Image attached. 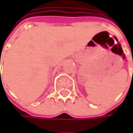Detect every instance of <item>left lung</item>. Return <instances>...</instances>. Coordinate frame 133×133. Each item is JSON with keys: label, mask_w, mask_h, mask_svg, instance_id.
Segmentation results:
<instances>
[{"label": "left lung", "mask_w": 133, "mask_h": 133, "mask_svg": "<svg viewBox=\"0 0 133 133\" xmlns=\"http://www.w3.org/2000/svg\"><path fill=\"white\" fill-rule=\"evenodd\" d=\"M132 62H133V56H132ZM132 78H133V72H132Z\"/></svg>", "instance_id": "8db88e82"}]
</instances>
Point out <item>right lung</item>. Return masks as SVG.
<instances>
[{
  "label": "right lung",
  "mask_w": 133,
  "mask_h": 133,
  "mask_svg": "<svg viewBox=\"0 0 133 133\" xmlns=\"http://www.w3.org/2000/svg\"><path fill=\"white\" fill-rule=\"evenodd\" d=\"M0 60H1V57H0ZM0 62H1V61H0ZM0 78H1V71H0Z\"/></svg>",
  "instance_id": "add662e5"
}]
</instances>
